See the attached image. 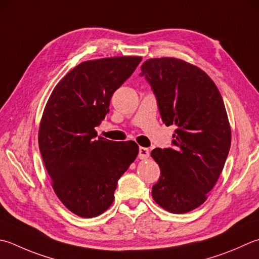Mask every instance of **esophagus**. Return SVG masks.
<instances>
[{"instance_id": "esophagus-1", "label": "esophagus", "mask_w": 259, "mask_h": 259, "mask_svg": "<svg viewBox=\"0 0 259 259\" xmlns=\"http://www.w3.org/2000/svg\"><path fill=\"white\" fill-rule=\"evenodd\" d=\"M149 149L148 148H145V147H140L139 148V159H147L149 157Z\"/></svg>"}]
</instances>
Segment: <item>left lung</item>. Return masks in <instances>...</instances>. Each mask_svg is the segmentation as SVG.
Instances as JSON below:
<instances>
[{
    "label": "left lung",
    "mask_w": 259,
    "mask_h": 259,
    "mask_svg": "<svg viewBox=\"0 0 259 259\" xmlns=\"http://www.w3.org/2000/svg\"><path fill=\"white\" fill-rule=\"evenodd\" d=\"M140 76L151 86L163 122L176 125L173 147L151 151L160 168L151 195L166 211L186 213L204 203L229 154L224 100L206 73L177 58L146 60Z\"/></svg>",
    "instance_id": "obj_1"
}]
</instances>
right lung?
<instances>
[{
	"mask_svg": "<svg viewBox=\"0 0 259 259\" xmlns=\"http://www.w3.org/2000/svg\"><path fill=\"white\" fill-rule=\"evenodd\" d=\"M141 62L138 56L88 60L56 85L38 141L53 189L76 215L93 218L112 204L116 183L139 153L135 141L96 138L113 93Z\"/></svg>",
	"mask_w": 259,
	"mask_h": 259,
	"instance_id": "right-lung-1",
	"label": "right lung"
}]
</instances>
